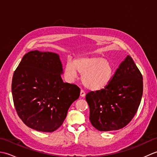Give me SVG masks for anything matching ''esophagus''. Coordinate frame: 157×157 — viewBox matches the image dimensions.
<instances>
[{"mask_svg": "<svg viewBox=\"0 0 157 157\" xmlns=\"http://www.w3.org/2000/svg\"><path fill=\"white\" fill-rule=\"evenodd\" d=\"M80 96H82V97H84V96H86V92H85V91L84 90H81V91H80Z\"/></svg>", "mask_w": 157, "mask_h": 157, "instance_id": "obj_1", "label": "esophagus"}]
</instances>
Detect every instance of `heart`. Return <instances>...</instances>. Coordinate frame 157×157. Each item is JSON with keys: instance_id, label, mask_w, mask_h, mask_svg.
I'll use <instances>...</instances> for the list:
<instances>
[{"instance_id": "obj_1", "label": "heart", "mask_w": 157, "mask_h": 157, "mask_svg": "<svg viewBox=\"0 0 157 157\" xmlns=\"http://www.w3.org/2000/svg\"><path fill=\"white\" fill-rule=\"evenodd\" d=\"M78 73L86 88L93 91L101 90L107 86L114 74L112 63L100 56H80L73 63L68 61L65 67V74L69 80L73 81Z\"/></svg>"}]
</instances>
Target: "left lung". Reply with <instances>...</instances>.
<instances>
[{
	"mask_svg": "<svg viewBox=\"0 0 157 157\" xmlns=\"http://www.w3.org/2000/svg\"><path fill=\"white\" fill-rule=\"evenodd\" d=\"M142 93V73L128 55L105 89L86 95L92 125L102 132L124 128L137 112Z\"/></svg>",
	"mask_w": 157,
	"mask_h": 157,
	"instance_id": "1",
	"label": "left lung"
}]
</instances>
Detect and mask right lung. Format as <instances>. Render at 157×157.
Segmentation results:
<instances>
[{
    "label": "right lung",
    "instance_id": "obj_1",
    "mask_svg": "<svg viewBox=\"0 0 157 157\" xmlns=\"http://www.w3.org/2000/svg\"><path fill=\"white\" fill-rule=\"evenodd\" d=\"M59 55L32 51L23 56L13 73L12 95L19 118L29 128L52 132L61 126L80 89L64 83Z\"/></svg>",
    "mask_w": 157,
    "mask_h": 157
}]
</instances>
